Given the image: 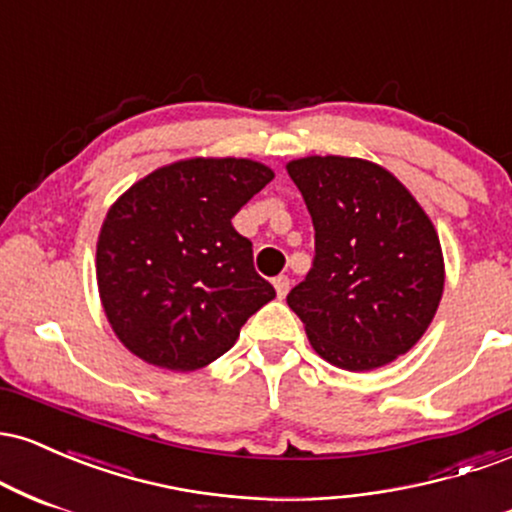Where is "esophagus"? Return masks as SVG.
Returning a JSON list of instances; mask_svg holds the SVG:
<instances>
[{
	"label": "esophagus",
	"instance_id": "esophagus-1",
	"mask_svg": "<svg viewBox=\"0 0 512 512\" xmlns=\"http://www.w3.org/2000/svg\"><path fill=\"white\" fill-rule=\"evenodd\" d=\"M274 289H276V296L286 298V293H289V289H291V279H289V276H286V274L276 276V279H274Z\"/></svg>",
	"mask_w": 512,
	"mask_h": 512
}]
</instances>
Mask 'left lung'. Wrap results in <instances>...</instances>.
Wrapping results in <instances>:
<instances>
[{
    "instance_id": "obj_1",
    "label": "left lung",
    "mask_w": 512,
    "mask_h": 512,
    "mask_svg": "<svg viewBox=\"0 0 512 512\" xmlns=\"http://www.w3.org/2000/svg\"><path fill=\"white\" fill-rule=\"evenodd\" d=\"M315 260L286 303L332 366L373 370L424 337L445 284L436 228L390 170L363 158L291 161Z\"/></svg>"
}]
</instances>
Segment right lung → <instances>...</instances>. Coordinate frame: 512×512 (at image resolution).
Here are the masks:
<instances>
[{
    "label": "right lung",
    "instance_id": "right-lung-1",
    "mask_svg": "<svg viewBox=\"0 0 512 512\" xmlns=\"http://www.w3.org/2000/svg\"><path fill=\"white\" fill-rule=\"evenodd\" d=\"M272 178L250 158H187L134 182L110 207L98 293L134 356L180 373L209 366L276 296L231 223Z\"/></svg>",
    "mask_w": 512,
    "mask_h": 512
}]
</instances>
